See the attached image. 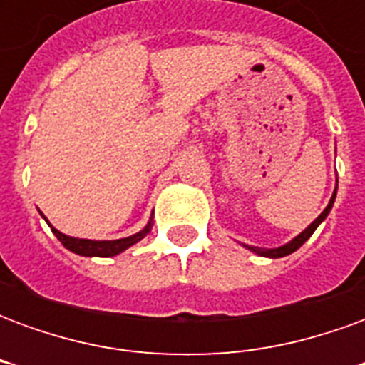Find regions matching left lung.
<instances>
[{"mask_svg": "<svg viewBox=\"0 0 365 365\" xmlns=\"http://www.w3.org/2000/svg\"><path fill=\"white\" fill-rule=\"evenodd\" d=\"M334 197H336V191H334V195H332V199H330V203L327 205V209H324V211H322V213L319 215V217H317V219H314V221L311 222V225H309V227H307V229L303 230V232H301L297 238H293L291 242H287L285 246H279V248H274V250H266V248H264V250H262V248H250V250H252V252H258L260 256H268V258H282V256H287V254L295 252L299 246H303V242H305V240H309V237L313 235L314 229H317V227H319V225H321V222L327 219V215L330 213L332 203H334Z\"/></svg>", "mask_w": 365, "mask_h": 365, "instance_id": "obj_1", "label": "left lung"}]
</instances>
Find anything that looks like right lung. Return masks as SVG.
Here are the masks:
<instances>
[{"mask_svg":"<svg viewBox=\"0 0 365 365\" xmlns=\"http://www.w3.org/2000/svg\"><path fill=\"white\" fill-rule=\"evenodd\" d=\"M52 232L56 235L62 245L66 246L68 250L80 254V256H99V258H109V256H115V254L127 250L128 246L136 245L140 238H144L148 232H150V225L146 227L140 232H136L133 237L120 238V240H86V238H72L62 235L60 230H56L54 227H51Z\"/></svg>","mask_w":365,"mask_h":365,"instance_id":"right-lung-1","label":"right lung"}]
</instances>
